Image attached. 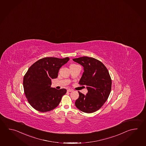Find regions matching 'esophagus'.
I'll return each mask as SVG.
<instances>
[{
  "instance_id": "34e87169",
  "label": "esophagus",
  "mask_w": 146,
  "mask_h": 146,
  "mask_svg": "<svg viewBox=\"0 0 146 146\" xmlns=\"http://www.w3.org/2000/svg\"><path fill=\"white\" fill-rule=\"evenodd\" d=\"M73 90L72 89H68L67 90L68 92H73Z\"/></svg>"
}]
</instances>
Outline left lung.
<instances>
[{
	"mask_svg": "<svg viewBox=\"0 0 146 146\" xmlns=\"http://www.w3.org/2000/svg\"><path fill=\"white\" fill-rule=\"evenodd\" d=\"M73 60L84 67L83 75L79 82L80 85H86V95L80 92L75 106L85 113H90L98 110L107 100L110 95L112 80L104 64L92 57H82Z\"/></svg>",
	"mask_w": 146,
	"mask_h": 146,
	"instance_id": "left-lung-1",
	"label": "left lung"
}]
</instances>
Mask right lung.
<instances>
[{
  "instance_id": "right-lung-1",
  "label": "right lung",
  "mask_w": 146,
  "mask_h": 146,
  "mask_svg": "<svg viewBox=\"0 0 146 146\" xmlns=\"http://www.w3.org/2000/svg\"><path fill=\"white\" fill-rule=\"evenodd\" d=\"M69 60L68 57H45L29 68L23 78L24 94L29 103L35 110L46 112L59 105L66 90L51 88V80L58 77L60 68Z\"/></svg>"
}]
</instances>
